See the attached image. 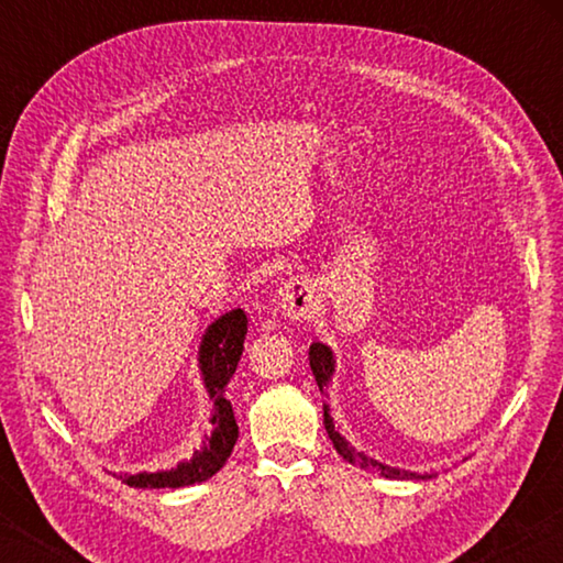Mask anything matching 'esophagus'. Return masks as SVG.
I'll return each mask as SVG.
<instances>
[{"mask_svg":"<svg viewBox=\"0 0 563 563\" xmlns=\"http://www.w3.org/2000/svg\"><path fill=\"white\" fill-rule=\"evenodd\" d=\"M275 302H278V310L285 318L300 320L308 316L312 305H316V288H312L310 280L292 278L283 285L278 295H275Z\"/></svg>","mask_w":563,"mask_h":563,"instance_id":"obj_1","label":"esophagus"}]
</instances>
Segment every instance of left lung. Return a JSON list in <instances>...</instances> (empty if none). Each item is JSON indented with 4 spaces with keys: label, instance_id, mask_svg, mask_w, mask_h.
<instances>
[{
    "label": "left lung",
    "instance_id": "obj_1",
    "mask_svg": "<svg viewBox=\"0 0 563 563\" xmlns=\"http://www.w3.org/2000/svg\"><path fill=\"white\" fill-rule=\"evenodd\" d=\"M310 369H312V375H316V383L320 387V393H325L330 379H332V373H335V357H332V350L328 345H322V342H312V345H310ZM322 417H325V430H328V437L332 440V444H335L338 454L342 456V460H347L350 464H355L365 472H375L379 476H385V479H424V476H427V474L422 476L417 472L397 470V466H387L383 462L373 460V456H367L365 452H357L355 446H350L345 437H342L335 430V422H332L328 405L322 407Z\"/></svg>",
    "mask_w": 563,
    "mask_h": 563
}]
</instances>
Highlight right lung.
Returning a JSON list of instances; mask_svg holds the SVG:
<instances>
[{
    "mask_svg": "<svg viewBox=\"0 0 563 563\" xmlns=\"http://www.w3.org/2000/svg\"><path fill=\"white\" fill-rule=\"evenodd\" d=\"M245 332V312L241 308H235L208 325L201 340V347H198V367H201L208 397L213 399V432L211 437H206V444L201 450L194 452L190 460L180 462L174 470L121 476L123 484H129L133 489H178L188 487V484L211 479V476L228 462V456H231L238 440V424L233 417L231 399H225V387L231 383L238 360L243 355Z\"/></svg>",
    "mask_w": 563,
    "mask_h": 563,
    "instance_id": "obj_1",
    "label": "right lung"
}]
</instances>
